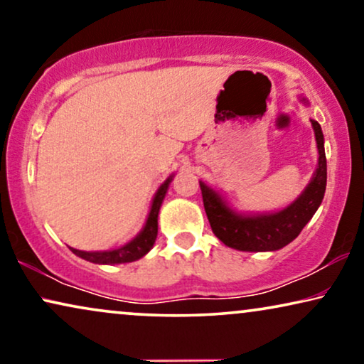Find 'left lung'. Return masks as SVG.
I'll return each instance as SVG.
<instances>
[{
  "label": "left lung",
  "instance_id": "8db88e82",
  "mask_svg": "<svg viewBox=\"0 0 364 364\" xmlns=\"http://www.w3.org/2000/svg\"><path fill=\"white\" fill-rule=\"evenodd\" d=\"M311 126L320 156L316 172L301 196L283 210L242 215L228 207L220 193L200 181L203 207L212 232L218 240L242 252H273L280 250L300 235L303 227L315 215L326 191V156L323 146L325 139L320 124L311 119Z\"/></svg>",
  "mask_w": 364,
  "mask_h": 364
}]
</instances>
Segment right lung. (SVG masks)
Returning a JSON list of instances; mask_svg holds the SVG:
<instances>
[{"label": "right lung", "mask_w": 364, "mask_h": 364, "mask_svg": "<svg viewBox=\"0 0 364 364\" xmlns=\"http://www.w3.org/2000/svg\"><path fill=\"white\" fill-rule=\"evenodd\" d=\"M171 176L166 182L159 187V191L156 192V196L152 198V205H151V212H149V217L146 220V225L141 230V233L136 238H132L131 242L126 243V245L114 248V250H106V252H82V250H76V248H71V252L74 255L84 258V260L92 262V263H99V265H114V263H129V262H136L139 258H142L146 253L151 250L156 243L157 238V217H159V210H161L162 200L166 197L168 183L172 182Z\"/></svg>", "instance_id": "right-lung-1"}]
</instances>
